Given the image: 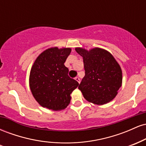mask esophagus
<instances>
[{
  "label": "esophagus",
  "instance_id": "34e87169",
  "mask_svg": "<svg viewBox=\"0 0 146 146\" xmlns=\"http://www.w3.org/2000/svg\"><path fill=\"white\" fill-rule=\"evenodd\" d=\"M75 80H76L77 82H78L80 84V78H78V77H76V78H75Z\"/></svg>",
  "mask_w": 146,
  "mask_h": 146
}]
</instances>
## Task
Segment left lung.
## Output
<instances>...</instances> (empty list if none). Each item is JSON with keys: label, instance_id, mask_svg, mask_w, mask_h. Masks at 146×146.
<instances>
[{"label": "left lung", "instance_id": "left-lung-1", "mask_svg": "<svg viewBox=\"0 0 146 146\" xmlns=\"http://www.w3.org/2000/svg\"><path fill=\"white\" fill-rule=\"evenodd\" d=\"M75 51L83 58L85 76L78 88L84 98L98 105L112 101L122 84L121 68L113 55L98 47L89 51L77 47Z\"/></svg>", "mask_w": 146, "mask_h": 146}]
</instances>
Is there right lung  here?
I'll list each match as a JSON object with an SVG mask.
<instances>
[{
	"instance_id": "add662e5",
	"label": "right lung",
	"mask_w": 146,
	"mask_h": 146,
	"mask_svg": "<svg viewBox=\"0 0 146 146\" xmlns=\"http://www.w3.org/2000/svg\"><path fill=\"white\" fill-rule=\"evenodd\" d=\"M71 51V48H49L35 60L30 71L29 86L41 106L58 111L69 104L71 93L79 85L68 76L64 66Z\"/></svg>"
}]
</instances>
